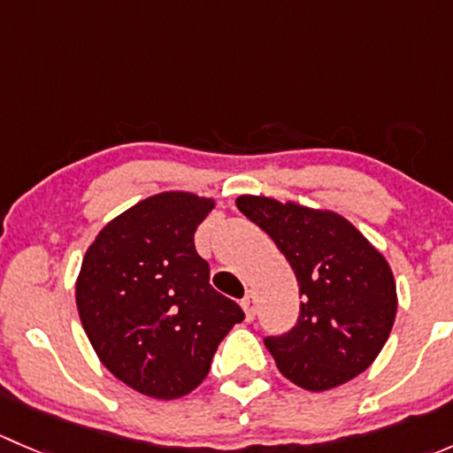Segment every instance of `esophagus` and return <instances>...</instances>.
I'll return each instance as SVG.
<instances>
[{"instance_id":"esophagus-1","label":"esophagus","mask_w":453,"mask_h":453,"mask_svg":"<svg viewBox=\"0 0 453 453\" xmlns=\"http://www.w3.org/2000/svg\"><path fill=\"white\" fill-rule=\"evenodd\" d=\"M241 307H243L245 318L254 319V315H256V300H254L252 294H248L243 300H241Z\"/></svg>"}]
</instances>
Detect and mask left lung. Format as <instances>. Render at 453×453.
Instances as JSON below:
<instances>
[{
	"label": "left lung",
	"instance_id": "8db88e82",
	"mask_svg": "<svg viewBox=\"0 0 453 453\" xmlns=\"http://www.w3.org/2000/svg\"><path fill=\"white\" fill-rule=\"evenodd\" d=\"M236 208L272 236L303 296L298 324L265 340L278 370L311 392L364 372L396 315V282L386 256L333 210L265 195H241Z\"/></svg>",
	"mask_w": 453,
	"mask_h": 453
}]
</instances>
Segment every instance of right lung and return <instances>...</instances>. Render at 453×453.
<instances>
[{"instance_id": "1", "label": "right lung", "mask_w": 453, "mask_h": 453, "mask_svg": "<svg viewBox=\"0 0 453 453\" xmlns=\"http://www.w3.org/2000/svg\"><path fill=\"white\" fill-rule=\"evenodd\" d=\"M212 197L166 190L113 217L87 248L76 307L96 355L153 399H180L205 379L217 346L245 318L210 285L195 230Z\"/></svg>"}]
</instances>
